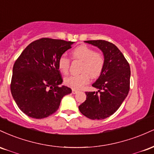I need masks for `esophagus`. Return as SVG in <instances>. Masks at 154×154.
<instances>
[{"instance_id":"obj_1","label":"esophagus","mask_w":154,"mask_h":154,"mask_svg":"<svg viewBox=\"0 0 154 154\" xmlns=\"http://www.w3.org/2000/svg\"><path fill=\"white\" fill-rule=\"evenodd\" d=\"M72 93H73V94H75V93H77V92H78V91H77V90H76V89H72Z\"/></svg>"}]
</instances>
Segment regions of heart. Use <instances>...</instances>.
I'll return each mask as SVG.
<instances>
[{"instance_id":"heart-1","label":"heart","mask_w":154,"mask_h":154,"mask_svg":"<svg viewBox=\"0 0 154 154\" xmlns=\"http://www.w3.org/2000/svg\"><path fill=\"white\" fill-rule=\"evenodd\" d=\"M72 58L82 61L80 67L81 74L72 75L64 79V83L73 89H80L87 85L90 78H98L101 75L106 64L105 56L103 53L98 52L93 48L82 45L72 51ZM71 60L62 55L58 60V67L61 73L67 75L69 71Z\"/></svg>"}]
</instances>
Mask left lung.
Instances as JSON below:
<instances>
[{
  "label": "left lung",
  "mask_w": 154,
  "mask_h": 154,
  "mask_svg": "<svg viewBox=\"0 0 154 154\" xmlns=\"http://www.w3.org/2000/svg\"><path fill=\"white\" fill-rule=\"evenodd\" d=\"M103 51L106 64L103 72L92 86L98 92H85V101L79 109L91 119H104L118 110L130 91V67L122 53L106 40H88Z\"/></svg>",
  "instance_id": "obj_1"
}]
</instances>
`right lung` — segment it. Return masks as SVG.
Wrapping results in <instances>:
<instances>
[{
  "label": "right lung",
  "mask_w": 154,
  "mask_h": 154,
  "mask_svg": "<svg viewBox=\"0 0 154 154\" xmlns=\"http://www.w3.org/2000/svg\"><path fill=\"white\" fill-rule=\"evenodd\" d=\"M73 42L43 38L35 40L16 60L11 92L20 110L35 119L56 112L71 88L60 87L63 79L58 67L59 57Z\"/></svg>",
  "instance_id": "right-lung-1"
}]
</instances>
